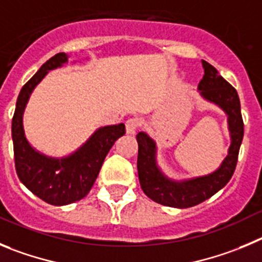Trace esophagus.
Instances as JSON below:
<instances>
[{
    "mask_svg": "<svg viewBox=\"0 0 262 262\" xmlns=\"http://www.w3.org/2000/svg\"><path fill=\"white\" fill-rule=\"evenodd\" d=\"M126 126V133L128 134H136L137 129L140 126V120L138 119H129L125 124Z\"/></svg>",
    "mask_w": 262,
    "mask_h": 262,
    "instance_id": "34e87169",
    "label": "esophagus"
}]
</instances>
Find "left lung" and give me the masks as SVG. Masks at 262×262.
Wrapping results in <instances>:
<instances>
[{
	"mask_svg": "<svg viewBox=\"0 0 262 262\" xmlns=\"http://www.w3.org/2000/svg\"><path fill=\"white\" fill-rule=\"evenodd\" d=\"M202 67L205 74L199 83L200 95L225 111L227 115L231 145L227 157L218 169L209 175L176 181L168 179L160 171L157 163L155 141L143 132L137 134V169L141 188L148 199L164 206L185 209L210 199L230 181L237 163V155L244 136L239 95L234 87L222 75H219L213 65L202 60Z\"/></svg>",
	"mask_w": 262,
	"mask_h": 262,
	"instance_id": "8db88e82",
	"label": "left lung"
}]
</instances>
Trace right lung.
Here are the masks:
<instances>
[{"mask_svg": "<svg viewBox=\"0 0 262 262\" xmlns=\"http://www.w3.org/2000/svg\"><path fill=\"white\" fill-rule=\"evenodd\" d=\"M65 62L68 55L61 52L41 65L22 87L11 121L16 175L28 190L55 206L73 204L86 197L111 147L125 134L124 124L99 128L77 151L63 158L47 157L28 143L23 129V114L30 95L49 70L62 67Z\"/></svg>", "mask_w": 262, "mask_h": 262, "instance_id": "1", "label": "right lung"}]
</instances>
